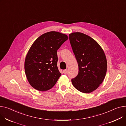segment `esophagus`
Returning <instances> with one entry per match:
<instances>
[{"instance_id": "esophagus-1", "label": "esophagus", "mask_w": 126, "mask_h": 126, "mask_svg": "<svg viewBox=\"0 0 126 126\" xmlns=\"http://www.w3.org/2000/svg\"><path fill=\"white\" fill-rule=\"evenodd\" d=\"M67 72V69H65L63 70V73L64 74H66Z\"/></svg>"}]
</instances>
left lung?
Returning <instances> with one entry per match:
<instances>
[{
  "label": "left lung",
  "instance_id": "obj_1",
  "mask_svg": "<svg viewBox=\"0 0 126 126\" xmlns=\"http://www.w3.org/2000/svg\"><path fill=\"white\" fill-rule=\"evenodd\" d=\"M70 43L79 66V73L71 79L73 86L83 93L97 89L107 71V60L103 49L89 36L80 32L69 35Z\"/></svg>",
  "mask_w": 126,
  "mask_h": 126
}]
</instances>
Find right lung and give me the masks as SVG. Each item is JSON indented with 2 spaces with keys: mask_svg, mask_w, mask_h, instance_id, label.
<instances>
[{
  "mask_svg": "<svg viewBox=\"0 0 126 126\" xmlns=\"http://www.w3.org/2000/svg\"><path fill=\"white\" fill-rule=\"evenodd\" d=\"M68 39L66 34L51 31L41 35L33 43L24 65L27 79L33 88L45 91L56 84L61 75L57 67V50Z\"/></svg>",
  "mask_w": 126,
  "mask_h": 126,
  "instance_id": "1",
  "label": "right lung"
}]
</instances>
